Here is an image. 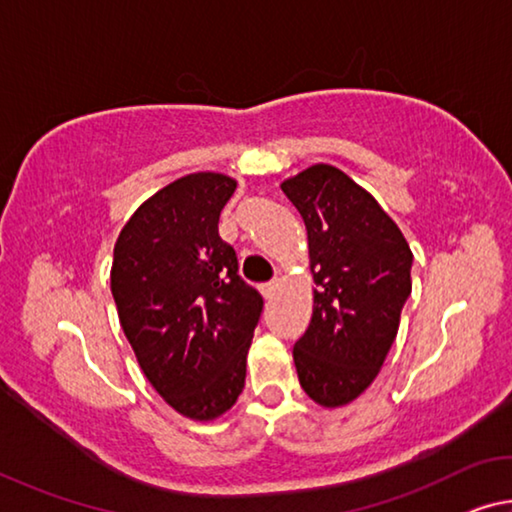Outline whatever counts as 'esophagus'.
Segmentation results:
<instances>
[{
	"label": "esophagus",
	"mask_w": 512,
	"mask_h": 512,
	"mask_svg": "<svg viewBox=\"0 0 512 512\" xmlns=\"http://www.w3.org/2000/svg\"><path fill=\"white\" fill-rule=\"evenodd\" d=\"M278 289H280V280H271L262 287V294H264V298H273L275 294H278Z\"/></svg>",
	"instance_id": "1"
}]
</instances>
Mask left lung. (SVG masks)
<instances>
[{
  "label": "left lung",
  "instance_id": "obj_1",
  "mask_svg": "<svg viewBox=\"0 0 512 512\" xmlns=\"http://www.w3.org/2000/svg\"><path fill=\"white\" fill-rule=\"evenodd\" d=\"M307 227L314 310L294 346L300 387L342 408L376 380L412 291L399 225L344 170L314 164L280 184Z\"/></svg>",
  "mask_w": 512,
  "mask_h": 512
}]
</instances>
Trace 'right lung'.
<instances>
[{
  "label": "right lung",
  "mask_w": 512,
  "mask_h": 512,
  "mask_svg": "<svg viewBox=\"0 0 512 512\" xmlns=\"http://www.w3.org/2000/svg\"><path fill=\"white\" fill-rule=\"evenodd\" d=\"M234 189L223 173L184 175L136 209L113 248L111 294L136 362L193 421H214L237 403L264 305L218 237Z\"/></svg>",
  "instance_id": "add662e5"
}]
</instances>
